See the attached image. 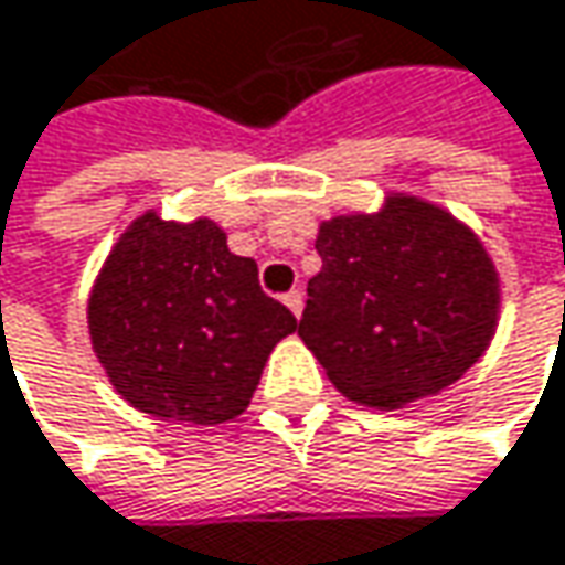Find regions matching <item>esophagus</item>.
<instances>
[{
	"label": "esophagus",
	"mask_w": 565,
	"mask_h": 565,
	"mask_svg": "<svg viewBox=\"0 0 565 565\" xmlns=\"http://www.w3.org/2000/svg\"><path fill=\"white\" fill-rule=\"evenodd\" d=\"M284 307H287L294 317H300V313H303V294H300V290H290V294H284Z\"/></svg>",
	"instance_id": "1"
}]
</instances>
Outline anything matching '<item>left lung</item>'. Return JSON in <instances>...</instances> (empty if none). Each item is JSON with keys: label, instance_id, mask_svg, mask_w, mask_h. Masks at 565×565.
I'll return each mask as SVG.
<instances>
[{"label": "left lung", "instance_id": "obj_1", "mask_svg": "<svg viewBox=\"0 0 565 565\" xmlns=\"http://www.w3.org/2000/svg\"><path fill=\"white\" fill-rule=\"evenodd\" d=\"M323 268L297 335L349 401L401 411L456 385L488 352L501 278L486 242L446 206L387 190L379 210L320 223Z\"/></svg>", "mask_w": 565, "mask_h": 565}]
</instances>
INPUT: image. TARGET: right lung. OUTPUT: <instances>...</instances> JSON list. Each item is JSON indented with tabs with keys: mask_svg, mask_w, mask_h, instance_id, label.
Here are the masks:
<instances>
[{
	"mask_svg": "<svg viewBox=\"0 0 565 565\" xmlns=\"http://www.w3.org/2000/svg\"><path fill=\"white\" fill-rule=\"evenodd\" d=\"M294 313L258 287V265L232 255L210 216H135L86 297V333L116 394L186 427L235 420Z\"/></svg>",
	"mask_w": 565,
	"mask_h": 565,
	"instance_id": "add662e5",
	"label": "right lung"
}]
</instances>
